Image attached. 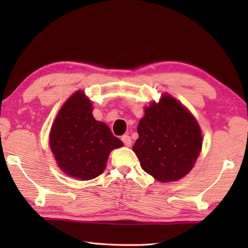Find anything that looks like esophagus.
<instances>
[{
  "mask_svg": "<svg viewBox=\"0 0 248 248\" xmlns=\"http://www.w3.org/2000/svg\"><path fill=\"white\" fill-rule=\"evenodd\" d=\"M121 140H123V142H124V144L125 145V146H130L131 145V143H132V140H131V138H130L129 136H123V138H121Z\"/></svg>",
  "mask_w": 248,
  "mask_h": 248,
  "instance_id": "esophagus-1",
  "label": "esophagus"
}]
</instances>
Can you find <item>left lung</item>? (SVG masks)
Segmentation results:
<instances>
[{"label": "left lung", "mask_w": 248, "mask_h": 248, "mask_svg": "<svg viewBox=\"0 0 248 248\" xmlns=\"http://www.w3.org/2000/svg\"><path fill=\"white\" fill-rule=\"evenodd\" d=\"M132 150L142 170L161 183L176 182L192 170L202 136L191 112L170 95L144 108Z\"/></svg>", "instance_id": "left-lung-1"}]
</instances>
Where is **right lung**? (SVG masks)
Segmentation results:
<instances>
[{
	"mask_svg": "<svg viewBox=\"0 0 248 248\" xmlns=\"http://www.w3.org/2000/svg\"><path fill=\"white\" fill-rule=\"evenodd\" d=\"M92 111L91 100L78 91L59 110L49 136L58 166L70 177L81 180L102 174L111 151L124 144L106 124L95 120Z\"/></svg>",
	"mask_w": 248,
	"mask_h": 248,
	"instance_id": "obj_1",
	"label": "right lung"
}]
</instances>
